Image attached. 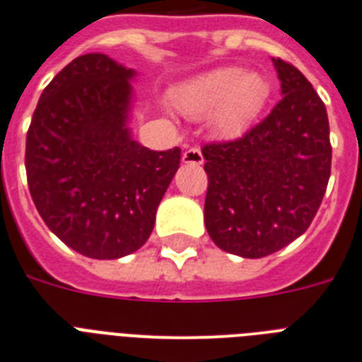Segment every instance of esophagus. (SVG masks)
I'll list each match as a JSON object with an SVG mask.
<instances>
[{
    "mask_svg": "<svg viewBox=\"0 0 362 362\" xmlns=\"http://www.w3.org/2000/svg\"><path fill=\"white\" fill-rule=\"evenodd\" d=\"M182 162H184V164H193V165L204 164V155H202V149L198 148V146L185 149L184 155H182Z\"/></svg>",
    "mask_w": 362,
    "mask_h": 362,
    "instance_id": "34e87169",
    "label": "esophagus"
}]
</instances>
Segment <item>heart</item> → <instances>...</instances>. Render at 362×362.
Returning a JSON list of instances; mask_svg holds the SVG:
<instances>
[{
    "mask_svg": "<svg viewBox=\"0 0 362 362\" xmlns=\"http://www.w3.org/2000/svg\"><path fill=\"white\" fill-rule=\"evenodd\" d=\"M269 97V83L258 71L221 66L185 81L173 93L175 108L185 117L202 119L211 113L216 133H242L262 112Z\"/></svg>",
    "mask_w": 362,
    "mask_h": 362,
    "instance_id": "b5f03b06",
    "label": "heart"
}]
</instances>
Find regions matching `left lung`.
<instances>
[{
  "label": "left lung",
  "instance_id": "1",
  "mask_svg": "<svg viewBox=\"0 0 362 362\" xmlns=\"http://www.w3.org/2000/svg\"><path fill=\"white\" fill-rule=\"evenodd\" d=\"M281 100L243 136L202 148L209 178L204 218L226 252L263 258L301 236L327 191L332 165L327 108L291 63L272 59Z\"/></svg>",
  "mask_w": 362,
  "mask_h": 362
}]
</instances>
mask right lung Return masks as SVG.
<instances>
[{"label": "right lung", "mask_w": 362, "mask_h": 362, "mask_svg": "<svg viewBox=\"0 0 362 362\" xmlns=\"http://www.w3.org/2000/svg\"><path fill=\"white\" fill-rule=\"evenodd\" d=\"M135 70L104 54L76 57L39 97L27 133L28 189L48 229L93 259L148 242L180 149L151 151L128 128Z\"/></svg>", "instance_id": "1"}]
</instances>
